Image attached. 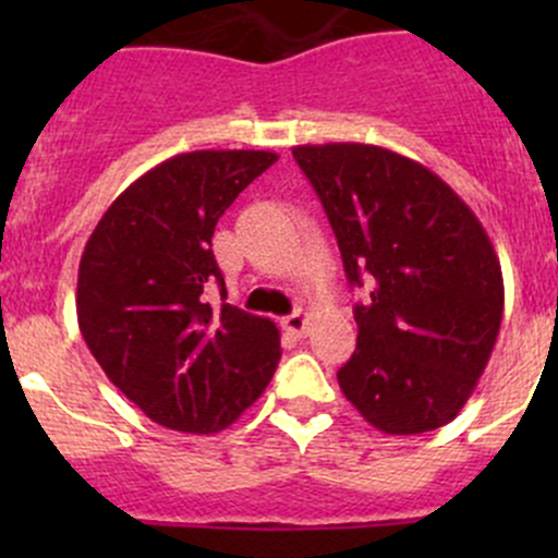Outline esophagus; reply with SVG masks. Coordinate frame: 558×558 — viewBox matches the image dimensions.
<instances>
[{
    "instance_id": "34e87169",
    "label": "esophagus",
    "mask_w": 558,
    "mask_h": 558,
    "mask_svg": "<svg viewBox=\"0 0 558 558\" xmlns=\"http://www.w3.org/2000/svg\"><path fill=\"white\" fill-rule=\"evenodd\" d=\"M307 324H311V320H307V315L302 311L286 315V318L280 320V326H283V329L289 331V335H294V337H305L307 335Z\"/></svg>"
}]
</instances>
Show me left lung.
<instances>
[{
  "label": "left lung",
  "mask_w": 558,
  "mask_h": 558,
  "mask_svg": "<svg viewBox=\"0 0 558 558\" xmlns=\"http://www.w3.org/2000/svg\"><path fill=\"white\" fill-rule=\"evenodd\" d=\"M324 205L353 307L356 351L337 384L386 435H421L459 415L502 324V267L459 194L418 161L362 143L296 145Z\"/></svg>",
  "instance_id": "8db88e82"
}]
</instances>
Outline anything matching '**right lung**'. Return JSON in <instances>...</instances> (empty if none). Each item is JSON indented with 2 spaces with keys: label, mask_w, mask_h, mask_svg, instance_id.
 <instances>
[{
  "label": "right lung",
  "mask_w": 558,
  "mask_h": 558,
  "mask_svg": "<svg viewBox=\"0 0 558 558\" xmlns=\"http://www.w3.org/2000/svg\"><path fill=\"white\" fill-rule=\"evenodd\" d=\"M275 161L269 150L172 156L107 207L83 251V340L110 384L167 429H227L278 367L272 320L205 302L210 283L227 294L213 256L218 218Z\"/></svg>",
  "instance_id": "obj_1"
}]
</instances>
